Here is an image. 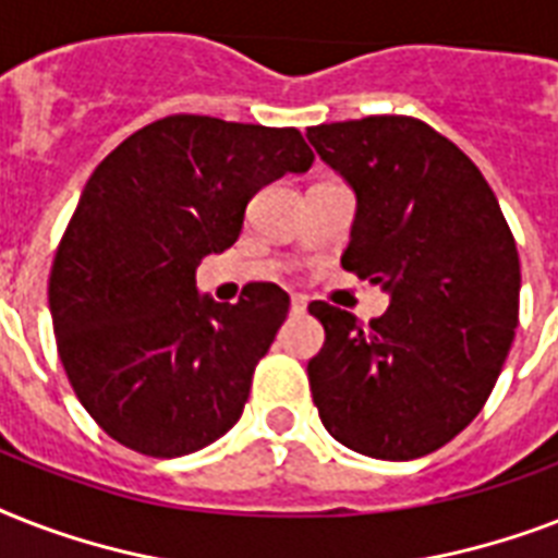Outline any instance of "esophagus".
<instances>
[{
	"label": "esophagus",
	"instance_id": "esophagus-1",
	"mask_svg": "<svg viewBox=\"0 0 558 558\" xmlns=\"http://www.w3.org/2000/svg\"><path fill=\"white\" fill-rule=\"evenodd\" d=\"M289 310H292V313H304V310H306V298L304 295H292V298H289Z\"/></svg>",
	"mask_w": 558,
	"mask_h": 558
}]
</instances>
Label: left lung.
I'll return each instance as SVG.
<instances>
[{
  "instance_id": "obj_1",
  "label": "left lung",
  "mask_w": 558,
  "mask_h": 558,
  "mask_svg": "<svg viewBox=\"0 0 558 558\" xmlns=\"http://www.w3.org/2000/svg\"><path fill=\"white\" fill-rule=\"evenodd\" d=\"M327 165L356 191L341 266L390 292L359 318L313 301L324 324L310 390L348 449L411 460L466 428L493 393L519 327L515 236L475 161L411 116L310 126Z\"/></svg>"
}]
</instances>
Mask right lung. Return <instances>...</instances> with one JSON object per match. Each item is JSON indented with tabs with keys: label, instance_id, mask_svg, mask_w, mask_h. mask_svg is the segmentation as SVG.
<instances>
[{
	"label": "right lung",
	"instance_id": "right-lung-1",
	"mask_svg": "<svg viewBox=\"0 0 558 558\" xmlns=\"http://www.w3.org/2000/svg\"><path fill=\"white\" fill-rule=\"evenodd\" d=\"M313 150L295 126L168 116L100 161L48 275L57 353L81 405L147 458L205 449L243 414L289 295H196V266L234 245L245 205Z\"/></svg>",
	"mask_w": 558,
	"mask_h": 558
}]
</instances>
